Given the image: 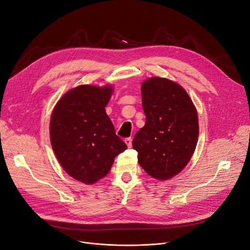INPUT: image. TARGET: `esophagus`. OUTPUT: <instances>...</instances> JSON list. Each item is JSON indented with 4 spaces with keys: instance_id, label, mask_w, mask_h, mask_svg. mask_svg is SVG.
<instances>
[{
    "instance_id": "34e87169",
    "label": "esophagus",
    "mask_w": 250,
    "mask_h": 250,
    "mask_svg": "<svg viewBox=\"0 0 250 250\" xmlns=\"http://www.w3.org/2000/svg\"><path fill=\"white\" fill-rule=\"evenodd\" d=\"M125 144H126V146H127L130 148V147L132 146V139L130 138V137L126 138V139H125Z\"/></svg>"
}]
</instances>
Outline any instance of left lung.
<instances>
[{
    "label": "left lung",
    "instance_id": "left-lung-1",
    "mask_svg": "<svg viewBox=\"0 0 250 250\" xmlns=\"http://www.w3.org/2000/svg\"><path fill=\"white\" fill-rule=\"evenodd\" d=\"M146 121L132 142L138 163L150 177L168 180L191 159L198 138V118L186 90L167 78L152 77L141 85Z\"/></svg>",
    "mask_w": 250,
    "mask_h": 250
}]
</instances>
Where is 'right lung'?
Here are the masks:
<instances>
[{
    "label": "right lung",
    "mask_w": 250,
    "mask_h": 250,
    "mask_svg": "<svg viewBox=\"0 0 250 250\" xmlns=\"http://www.w3.org/2000/svg\"><path fill=\"white\" fill-rule=\"evenodd\" d=\"M113 86L79 85L59 100L51 116L53 150L68 175L94 184L108 174L127 148L105 113Z\"/></svg>",
    "instance_id": "1"
}]
</instances>
